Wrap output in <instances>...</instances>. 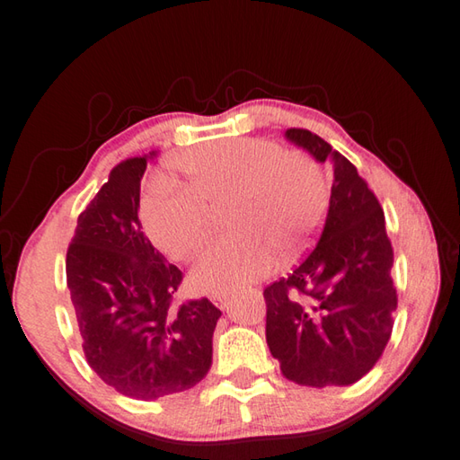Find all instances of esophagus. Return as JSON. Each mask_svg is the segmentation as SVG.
<instances>
[{
  "label": "esophagus",
  "instance_id": "1",
  "mask_svg": "<svg viewBox=\"0 0 460 460\" xmlns=\"http://www.w3.org/2000/svg\"><path fill=\"white\" fill-rule=\"evenodd\" d=\"M212 302L218 308H226V305H228V294H212Z\"/></svg>",
  "mask_w": 460,
  "mask_h": 460
}]
</instances>
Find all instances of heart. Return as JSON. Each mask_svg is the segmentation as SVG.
I'll return each instance as SVG.
<instances>
[{
    "instance_id": "1",
    "label": "heart",
    "mask_w": 460,
    "mask_h": 460,
    "mask_svg": "<svg viewBox=\"0 0 460 460\" xmlns=\"http://www.w3.org/2000/svg\"><path fill=\"white\" fill-rule=\"evenodd\" d=\"M181 186H162L144 202L146 232L162 252L190 260L212 234V214L226 210L238 236L208 248L190 280L226 294L272 270L276 252L296 254L324 218L328 181L306 152H284L260 137H236L181 154Z\"/></svg>"
}]
</instances>
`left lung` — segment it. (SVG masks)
I'll return each mask as SVG.
<instances>
[{"instance_id": "left-lung-1", "label": "left lung", "mask_w": 460, "mask_h": 460, "mask_svg": "<svg viewBox=\"0 0 460 460\" xmlns=\"http://www.w3.org/2000/svg\"><path fill=\"white\" fill-rule=\"evenodd\" d=\"M286 137L334 162L320 240L294 270L264 288L266 342L300 386H346L383 357L398 305L385 212L357 166L305 128Z\"/></svg>"}]
</instances>
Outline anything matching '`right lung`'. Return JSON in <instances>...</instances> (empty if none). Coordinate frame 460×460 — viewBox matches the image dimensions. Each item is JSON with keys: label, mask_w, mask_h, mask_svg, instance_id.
Wrapping results in <instances>:
<instances>
[{"label": "right lung", "mask_w": 460, "mask_h": 460, "mask_svg": "<svg viewBox=\"0 0 460 460\" xmlns=\"http://www.w3.org/2000/svg\"><path fill=\"white\" fill-rule=\"evenodd\" d=\"M144 155L111 168L77 218L66 279L85 360L119 394L154 401L188 391L212 365L222 312L208 298L178 302L184 274L142 232Z\"/></svg>", "instance_id": "obj_1"}]
</instances>
